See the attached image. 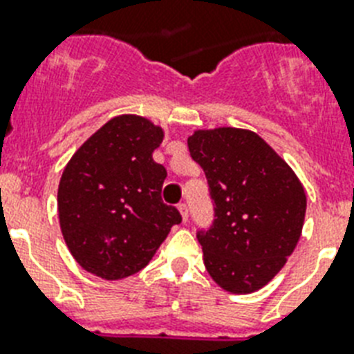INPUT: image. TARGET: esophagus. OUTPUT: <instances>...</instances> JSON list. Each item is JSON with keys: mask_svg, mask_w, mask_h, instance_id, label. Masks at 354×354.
Instances as JSON below:
<instances>
[{"mask_svg": "<svg viewBox=\"0 0 354 354\" xmlns=\"http://www.w3.org/2000/svg\"><path fill=\"white\" fill-rule=\"evenodd\" d=\"M178 211L182 214L183 222H187V220H189V207H187L185 203H180V205H178Z\"/></svg>", "mask_w": 354, "mask_h": 354, "instance_id": "esophagus-1", "label": "esophagus"}]
</instances>
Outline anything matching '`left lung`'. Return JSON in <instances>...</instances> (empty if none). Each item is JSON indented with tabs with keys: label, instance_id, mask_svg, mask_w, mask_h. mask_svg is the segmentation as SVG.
Instances as JSON below:
<instances>
[{
	"label": "left lung",
	"instance_id": "8db88e82",
	"mask_svg": "<svg viewBox=\"0 0 354 354\" xmlns=\"http://www.w3.org/2000/svg\"><path fill=\"white\" fill-rule=\"evenodd\" d=\"M187 145L216 205L214 225L198 232L207 272L232 295L258 291L300 240L306 189L286 160L249 129H196Z\"/></svg>",
	"mask_w": 354,
	"mask_h": 354
}]
</instances>
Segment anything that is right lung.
<instances>
[{
    "mask_svg": "<svg viewBox=\"0 0 354 354\" xmlns=\"http://www.w3.org/2000/svg\"><path fill=\"white\" fill-rule=\"evenodd\" d=\"M165 131L149 118L120 114L87 138L57 185V216L74 260L103 280L142 271L172 225L182 222L162 202L167 178L152 160Z\"/></svg>",
    "mask_w": 354,
    "mask_h": 354,
    "instance_id": "1",
    "label": "right lung"
}]
</instances>
